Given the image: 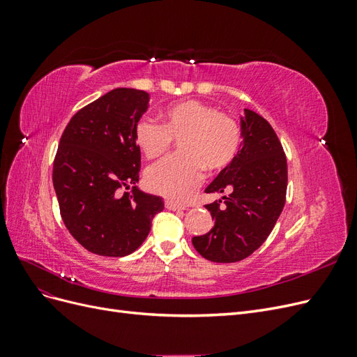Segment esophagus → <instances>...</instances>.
<instances>
[{
  "mask_svg": "<svg viewBox=\"0 0 357 357\" xmlns=\"http://www.w3.org/2000/svg\"><path fill=\"white\" fill-rule=\"evenodd\" d=\"M165 207H167L168 210H172V211H176V210H186L185 205H178V204L172 202V201H165Z\"/></svg>",
  "mask_w": 357,
  "mask_h": 357,
  "instance_id": "esophagus-1",
  "label": "esophagus"
}]
</instances>
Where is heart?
<instances>
[{"instance_id": "b5f03b06", "label": "heart", "mask_w": 357, "mask_h": 357, "mask_svg": "<svg viewBox=\"0 0 357 357\" xmlns=\"http://www.w3.org/2000/svg\"><path fill=\"white\" fill-rule=\"evenodd\" d=\"M135 142L150 158L167 153L180 142V155L162 159L146 171L150 190L172 201H186L204 178L205 169L219 172L238 156L241 126L215 107L188 100L167 107L164 125L139 117L134 126Z\"/></svg>"}]
</instances>
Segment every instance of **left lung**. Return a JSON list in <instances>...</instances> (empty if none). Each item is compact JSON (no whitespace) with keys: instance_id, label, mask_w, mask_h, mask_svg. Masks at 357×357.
Wrapping results in <instances>:
<instances>
[{"instance_id":"left-lung-1","label":"left lung","mask_w":357,"mask_h":357,"mask_svg":"<svg viewBox=\"0 0 357 357\" xmlns=\"http://www.w3.org/2000/svg\"><path fill=\"white\" fill-rule=\"evenodd\" d=\"M241 135L238 156L205 189L207 193L228 192L223 202L205 205L214 226L192 238L197 252L211 262H238L257 250L286 202L287 162L273 126L262 116L245 110Z\"/></svg>"}]
</instances>
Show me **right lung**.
<instances>
[{"label": "right lung", "instance_id": "add662e5", "mask_svg": "<svg viewBox=\"0 0 357 357\" xmlns=\"http://www.w3.org/2000/svg\"><path fill=\"white\" fill-rule=\"evenodd\" d=\"M149 93L117 88L84 105L63 129L53 160L61 218L86 250L110 257L131 255L143 244L164 201L137 186L142 153L135 122Z\"/></svg>", "mask_w": 357, "mask_h": 357}]
</instances>
